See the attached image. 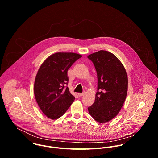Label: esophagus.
Returning <instances> with one entry per match:
<instances>
[{
  "instance_id": "1",
  "label": "esophagus",
  "mask_w": 158,
  "mask_h": 158,
  "mask_svg": "<svg viewBox=\"0 0 158 158\" xmlns=\"http://www.w3.org/2000/svg\"><path fill=\"white\" fill-rule=\"evenodd\" d=\"M84 93H85V92H83V93H78V96H80V97H81V96H82L84 94Z\"/></svg>"
}]
</instances>
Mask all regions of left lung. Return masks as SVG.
Wrapping results in <instances>:
<instances>
[{
  "mask_svg": "<svg viewBox=\"0 0 158 158\" xmlns=\"http://www.w3.org/2000/svg\"><path fill=\"white\" fill-rule=\"evenodd\" d=\"M87 58L94 65L98 75V92L94 104L88 107L91 116L98 123L114 118L125 101L128 79L121 61L108 51H99Z\"/></svg>",
  "mask_w": 158,
  "mask_h": 158,
  "instance_id": "left-lung-1",
  "label": "left lung"
}]
</instances>
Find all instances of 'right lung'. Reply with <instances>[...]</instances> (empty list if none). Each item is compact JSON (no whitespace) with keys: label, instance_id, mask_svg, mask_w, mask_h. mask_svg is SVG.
Segmentation results:
<instances>
[{"label":"right lung","instance_id":"obj_1","mask_svg":"<svg viewBox=\"0 0 158 158\" xmlns=\"http://www.w3.org/2000/svg\"><path fill=\"white\" fill-rule=\"evenodd\" d=\"M81 55L57 52L42 64L34 82V95L43 113L51 119L61 117L75 99L66 85L67 71Z\"/></svg>","mask_w":158,"mask_h":158}]
</instances>
